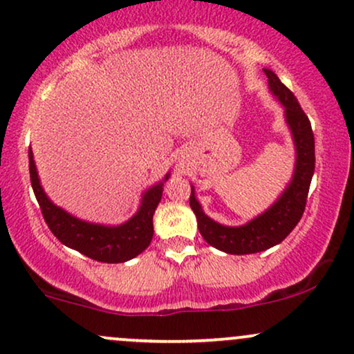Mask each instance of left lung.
I'll list each match as a JSON object with an SVG mask.
<instances>
[{"instance_id": "left-lung-1", "label": "left lung", "mask_w": 354, "mask_h": 354, "mask_svg": "<svg viewBox=\"0 0 354 354\" xmlns=\"http://www.w3.org/2000/svg\"><path fill=\"white\" fill-rule=\"evenodd\" d=\"M269 79V88L285 109V122L290 129L295 145V169L283 193L269 209L242 225H224L204 214L191 186L189 206L198 219V229L207 244L225 254H255L280 244L293 231L305 211L306 196L315 171V138L308 117L299 100L270 69H263Z\"/></svg>"}]
</instances>
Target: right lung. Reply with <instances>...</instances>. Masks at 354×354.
<instances>
[{"label":"right lung","instance_id":"obj_1","mask_svg":"<svg viewBox=\"0 0 354 354\" xmlns=\"http://www.w3.org/2000/svg\"><path fill=\"white\" fill-rule=\"evenodd\" d=\"M29 174L46 224L64 245L77 250L85 257L105 263L127 262L142 254L150 245L153 239V214L161 201L163 185L168 181L169 173H166L160 183L145 191L138 211L129 221L118 225L87 223L55 206L42 189L31 148H29Z\"/></svg>","mask_w":354,"mask_h":354}]
</instances>
